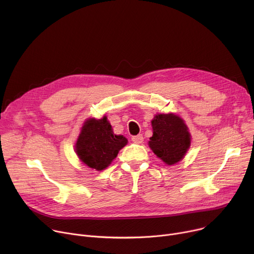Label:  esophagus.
Instances as JSON below:
<instances>
[{
	"mask_svg": "<svg viewBox=\"0 0 254 254\" xmlns=\"http://www.w3.org/2000/svg\"><path fill=\"white\" fill-rule=\"evenodd\" d=\"M131 141H132L134 144H142L143 141H144V138H143L142 134H138V136L131 137Z\"/></svg>",
	"mask_w": 254,
	"mask_h": 254,
	"instance_id": "1",
	"label": "esophagus"
}]
</instances>
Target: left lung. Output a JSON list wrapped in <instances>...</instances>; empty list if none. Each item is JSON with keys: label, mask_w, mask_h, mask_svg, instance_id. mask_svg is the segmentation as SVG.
<instances>
[{"label": "left lung", "mask_w": 254, "mask_h": 254, "mask_svg": "<svg viewBox=\"0 0 254 254\" xmlns=\"http://www.w3.org/2000/svg\"><path fill=\"white\" fill-rule=\"evenodd\" d=\"M153 134L148 145L153 153L167 165L180 162L191 146V133L178 114L157 113L151 121Z\"/></svg>", "instance_id": "obj_1"}]
</instances>
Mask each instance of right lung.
<instances>
[{
	"label": "right lung",
	"instance_id": "obj_1",
	"mask_svg": "<svg viewBox=\"0 0 254 254\" xmlns=\"http://www.w3.org/2000/svg\"><path fill=\"white\" fill-rule=\"evenodd\" d=\"M127 144V139L113 132L107 116L104 115L100 120L91 117L84 121L74 147L83 164L101 172L111 164Z\"/></svg>",
	"mask_w": 254,
	"mask_h": 254
}]
</instances>
